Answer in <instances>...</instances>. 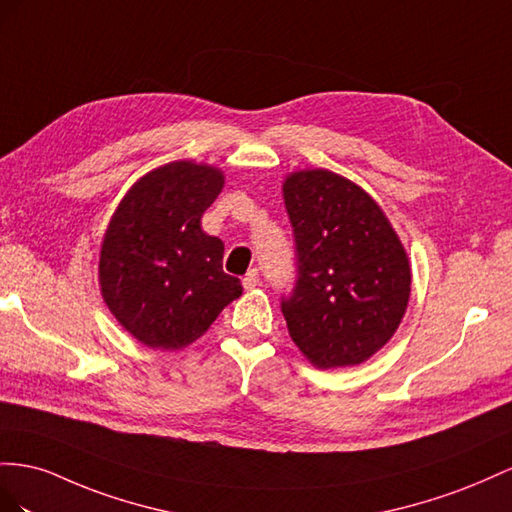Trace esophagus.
<instances>
[{"label":"esophagus","instance_id":"obj_1","mask_svg":"<svg viewBox=\"0 0 512 512\" xmlns=\"http://www.w3.org/2000/svg\"><path fill=\"white\" fill-rule=\"evenodd\" d=\"M242 285H244L246 291H253L259 285V272L257 270L246 272V276L242 279Z\"/></svg>","mask_w":512,"mask_h":512}]
</instances>
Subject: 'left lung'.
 Wrapping results in <instances>:
<instances>
[{
    "instance_id": "8db88e82",
    "label": "left lung",
    "mask_w": 512,
    "mask_h": 512,
    "mask_svg": "<svg viewBox=\"0 0 512 512\" xmlns=\"http://www.w3.org/2000/svg\"><path fill=\"white\" fill-rule=\"evenodd\" d=\"M283 199L298 281L281 311L317 369L356 367L397 332L412 291L410 257L379 203L330 169L291 171Z\"/></svg>"
}]
</instances>
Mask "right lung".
I'll use <instances>...</instances> for the list:
<instances>
[{
    "instance_id": "obj_1",
    "label": "right lung",
    "mask_w": 512,
    "mask_h": 512,
    "mask_svg": "<svg viewBox=\"0 0 512 512\" xmlns=\"http://www.w3.org/2000/svg\"><path fill=\"white\" fill-rule=\"evenodd\" d=\"M223 186L218 167L173 160L141 175L115 208L98 255L100 296L141 345L178 352L242 296L240 279L223 272V240L201 229Z\"/></svg>"
}]
</instances>
